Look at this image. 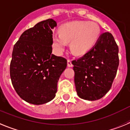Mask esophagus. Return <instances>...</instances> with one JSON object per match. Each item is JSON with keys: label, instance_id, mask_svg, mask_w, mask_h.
Listing matches in <instances>:
<instances>
[{"label": "esophagus", "instance_id": "obj_1", "mask_svg": "<svg viewBox=\"0 0 130 130\" xmlns=\"http://www.w3.org/2000/svg\"><path fill=\"white\" fill-rule=\"evenodd\" d=\"M67 66H68L69 67H72L73 66V64H72L71 61L70 60V59H68V60H67Z\"/></svg>", "mask_w": 130, "mask_h": 130}]
</instances>
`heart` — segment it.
<instances>
[{"mask_svg":"<svg viewBox=\"0 0 130 130\" xmlns=\"http://www.w3.org/2000/svg\"><path fill=\"white\" fill-rule=\"evenodd\" d=\"M100 34L98 23L88 21H73L65 23L59 28V32L53 34L54 50L61 54L71 42V49L76 55H82L92 48Z\"/></svg>","mask_w":130,"mask_h":130,"instance_id":"heart-1","label":"heart"}]
</instances>
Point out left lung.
<instances>
[{"label": "left lung", "instance_id": "left-lung-1", "mask_svg": "<svg viewBox=\"0 0 130 130\" xmlns=\"http://www.w3.org/2000/svg\"><path fill=\"white\" fill-rule=\"evenodd\" d=\"M72 63L78 95L89 101L102 98L111 88L119 65L118 47L112 34L103 33L90 51Z\"/></svg>", "mask_w": 130, "mask_h": 130}]
</instances>
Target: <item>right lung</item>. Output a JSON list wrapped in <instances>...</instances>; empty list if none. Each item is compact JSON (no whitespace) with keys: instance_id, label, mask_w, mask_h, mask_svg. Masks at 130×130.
<instances>
[{"instance_id":"obj_1","label":"right lung","mask_w":130,"mask_h":130,"mask_svg":"<svg viewBox=\"0 0 130 130\" xmlns=\"http://www.w3.org/2000/svg\"><path fill=\"white\" fill-rule=\"evenodd\" d=\"M48 19L26 30L14 44L10 66L12 85L24 101L42 105L52 100L57 82L67 67V59L52 54V29Z\"/></svg>"}]
</instances>
